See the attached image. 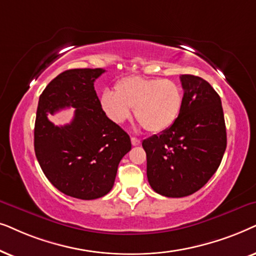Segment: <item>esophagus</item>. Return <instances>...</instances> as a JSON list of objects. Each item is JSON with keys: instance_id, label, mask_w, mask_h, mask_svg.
Segmentation results:
<instances>
[{"instance_id": "34e87169", "label": "esophagus", "mask_w": 256, "mask_h": 256, "mask_svg": "<svg viewBox=\"0 0 256 256\" xmlns=\"http://www.w3.org/2000/svg\"><path fill=\"white\" fill-rule=\"evenodd\" d=\"M131 142H132V145H134V146L140 145V140H139L138 138H134V137H131Z\"/></svg>"}]
</instances>
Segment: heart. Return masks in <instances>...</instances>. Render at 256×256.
Segmentation results:
<instances>
[{"instance_id":"b5f03b06","label":"heart","mask_w":256,"mask_h":256,"mask_svg":"<svg viewBox=\"0 0 256 256\" xmlns=\"http://www.w3.org/2000/svg\"><path fill=\"white\" fill-rule=\"evenodd\" d=\"M184 94L172 80L130 76L114 85V92L104 91L100 106L106 117L116 124L134 116L148 132L159 134L174 124L182 112Z\"/></svg>"}]
</instances>
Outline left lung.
<instances>
[{"instance_id": "obj_1", "label": "left lung", "mask_w": 256, "mask_h": 256, "mask_svg": "<svg viewBox=\"0 0 256 256\" xmlns=\"http://www.w3.org/2000/svg\"><path fill=\"white\" fill-rule=\"evenodd\" d=\"M182 112L174 124L142 142L153 190L182 198L199 190L219 168L227 145L221 100L208 82L180 76Z\"/></svg>"}]
</instances>
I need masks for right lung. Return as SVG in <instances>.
<instances>
[{
  "label": "right lung",
  "mask_w": 256,
  "mask_h": 256,
  "mask_svg": "<svg viewBox=\"0 0 256 256\" xmlns=\"http://www.w3.org/2000/svg\"><path fill=\"white\" fill-rule=\"evenodd\" d=\"M104 69H71L54 78L40 96L34 145L48 180L82 200L104 196L114 187L119 162L131 150L128 134L110 120L94 83ZM74 107L70 124L54 126L47 116Z\"/></svg>",
  "instance_id": "1"
}]
</instances>
